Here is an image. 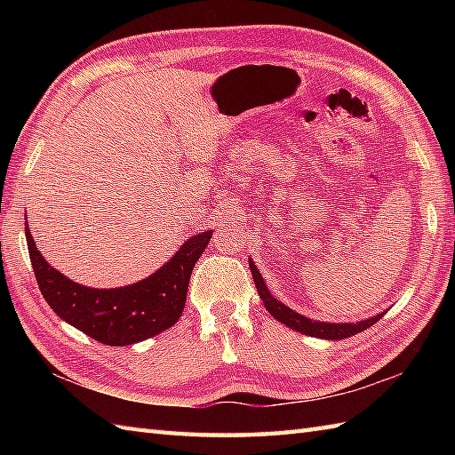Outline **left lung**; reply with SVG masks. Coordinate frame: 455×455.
Instances as JSON below:
<instances>
[{"mask_svg":"<svg viewBox=\"0 0 455 455\" xmlns=\"http://www.w3.org/2000/svg\"><path fill=\"white\" fill-rule=\"evenodd\" d=\"M248 266H250V272H252V277H254V283H256V289H258V293H259V299H262V301H264V307L267 308V313L272 315V316H275L279 323L287 324L289 328H293V331H297V332H303V334H308V336H316V338H326V340H342V338H350V336H354L357 332L365 331V328H370L371 324H375L383 316V315H377V316L367 318V321L346 323V324H331V323L311 321V318H307L303 315L291 311V308L285 307L282 301H277L275 297H272V293L267 291L264 279H262V275H259L258 267L254 266L252 259H248Z\"/></svg>","mask_w":455,"mask_h":455,"instance_id":"obj_1","label":"left lung"}]
</instances>
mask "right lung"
Segmentation results:
<instances>
[{
    "mask_svg": "<svg viewBox=\"0 0 455 455\" xmlns=\"http://www.w3.org/2000/svg\"><path fill=\"white\" fill-rule=\"evenodd\" d=\"M25 236L38 289L52 311L93 340L108 346H129L178 323L186 307L193 266L207 248L212 230L189 238L156 274L119 289H92L70 282L46 264L28 233V225Z\"/></svg>",
    "mask_w": 455,
    "mask_h": 455,
    "instance_id": "1",
    "label": "right lung"
}]
</instances>
